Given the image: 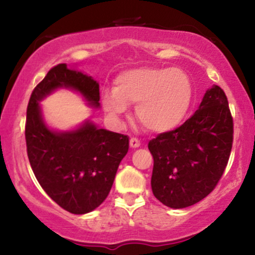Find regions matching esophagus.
I'll list each match as a JSON object with an SVG mask.
<instances>
[{
  "mask_svg": "<svg viewBox=\"0 0 255 255\" xmlns=\"http://www.w3.org/2000/svg\"><path fill=\"white\" fill-rule=\"evenodd\" d=\"M129 145H130V147H133V148L139 147V146H140V140L136 139V137H130Z\"/></svg>",
  "mask_w": 255,
  "mask_h": 255,
  "instance_id": "obj_1",
  "label": "esophagus"
}]
</instances>
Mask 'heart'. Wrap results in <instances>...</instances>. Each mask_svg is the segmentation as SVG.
<instances>
[{
  "label": "heart",
  "mask_w": 255,
  "mask_h": 255,
  "mask_svg": "<svg viewBox=\"0 0 255 255\" xmlns=\"http://www.w3.org/2000/svg\"><path fill=\"white\" fill-rule=\"evenodd\" d=\"M193 86L188 75L172 67H140L116 77L114 90L103 93V108L119 120L127 105L136 104V116L148 130L164 133L183 122L191 108Z\"/></svg>",
  "instance_id": "1"
}]
</instances>
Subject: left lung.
Masks as SVG:
<instances>
[{
    "label": "left lung",
    "mask_w": 255,
    "mask_h": 255,
    "mask_svg": "<svg viewBox=\"0 0 255 255\" xmlns=\"http://www.w3.org/2000/svg\"><path fill=\"white\" fill-rule=\"evenodd\" d=\"M234 121L224 91L215 85L194 114L176 129L150 140L151 187L165 206L183 209L211 193L227 168Z\"/></svg>",
    "instance_id": "obj_1"
}]
</instances>
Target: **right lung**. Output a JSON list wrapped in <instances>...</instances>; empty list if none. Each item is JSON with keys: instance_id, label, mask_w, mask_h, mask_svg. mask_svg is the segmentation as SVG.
<instances>
[{"instance_id": "1", "label": "right lung", "mask_w": 255, "mask_h": 255, "mask_svg": "<svg viewBox=\"0 0 255 255\" xmlns=\"http://www.w3.org/2000/svg\"><path fill=\"white\" fill-rule=\"evenodd\" d=\"M57 87L77 90L99 107V85L86 74L52 67L32 91L27 105L25 139L34 176L44 192L66 211L83 215L93 211L107 199L116 171L129 147L124 134L98 129L86 122L77 130L56 133L43 122L38 102Z\"/></svg>"}]
</instances>
